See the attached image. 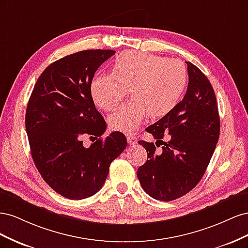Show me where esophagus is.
Listing matches in <instances>:
<instances>
[{
  "instance_id": "esophagus-1",
  "label": "esophagus",
  "mask_w": 248,
  "mask_h": 248,
  "mask_svg": "<svg viewBox=\"0 0 248 248\" xmlns=\"http://www.w3.org/2000/svg\"><path fill=\"white\" fill-rule=\"evenodd\" d=\"M127 141H128L129 145H136L138 140L134 136H128V137H127Z\"/></svg>"
}]
</instances>
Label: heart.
<instances>
[{
	"instance_id": "1",
	"label": "heart",
	"mask_w": 248,
	"mask_h": 248,
	"mask_svg": "<svg viewBox=\"0 0 248 248\" xmlns=\"http://www.w3.org/2000/svg\"><path fill=\"white\" fill-rule=\"evenodd\" d=\"M187 85V69L176 59L127 50L110 65L109 76H96L90 94L97 107L111 111L129 92L131 100L108 118L111 130L130 134L149 115L160 119L174 109Z\"/></svg>"
}]
</instances>
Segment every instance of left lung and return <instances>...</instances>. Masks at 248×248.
<instances>
[{
  "mask_svg": "<svg viewBox=\"0 0 248 248\" xmlns=\"http://www.w3.org/2000/svg\"><path fill=\"white\" fill-rule=\"evenodd\" d=\"M188 87L182 101L146 130L156 142L140 140L148 158L138 170L150 197L169 202L183 197L204 176L219 139L220 119L214 90L196 65L186 62ZM164 134L171 136L168 142ZM156 146H161L156 150Z\"/></svg>",
  "mask_w": 248,
  "mask_h": 248,
  "instance_id": "left-lung-1",
  "label": "left lung"
}]
</instances>
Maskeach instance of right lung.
Instances as JSON below:
<instances>
[{"mask_svg":"<svg viewBox=\"0 0 248 248\" xmlns=\"http://www.w3.org/2000/svg\"><path fill=\"white\" fill-rule=\"evenodd\" d=\"M115 54L88 49L51 63L37 79L28 102L26 130L35 166L52 189L69 200L98 192L111 161L127 146L121 132L101 138L107 123L90 94L96 70ZM84 135L97 140L86 148Z\"/></svg>","mask_w":248,"mask_h":248,"instance_id":"1","label":"right lung"}]
</instances>
